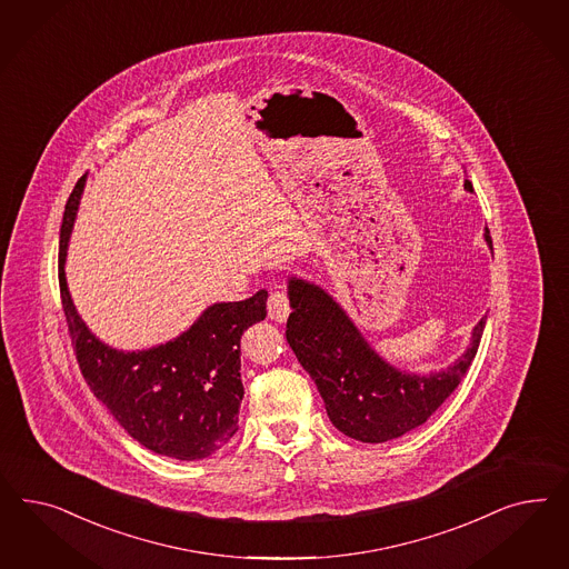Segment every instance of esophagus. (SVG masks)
I'll list each match as a JSON object with an SVG mask.
<instances>
[{"label":"esophagus","instance_id":"1","mask_svg":"<svg viewBox=\"0 0 569 569\" xmlns=\"http://www.w3.org/2000/svg\"><path fill=\"white\" fill-rule=\"evenodd\" d=\"M267 309H269V317H271L273 321L283 323V321L288 319V315H290V296H288V292H286L283 288L271 292L269 302H267Z\"/></svg>","mask_w":569,"mask_h":569}]
</instances>
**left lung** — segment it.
Here are the masks:
<instances>
[{
  "mask_svg": "<svg viewBox=\"0 0 569 569\" xmlns=\"http://www.w3.org/2000/svg\"><path fill=\"white\" fill-rule=\"evenodd\" d=\"M466 190L473 191L471 181H466ZM486 241L492 248L488 229ZM288 293L292 312L286 338L315 379L331 423L346 436L371 445L398 438L438 411L466 378L486 326L482 317L466 355L447 371L421 378L381 361L321 288L292 277Z\"/></svg>",
  "mask_w": 569,
  "mask_h": 569,
  "instance_id": "obj_1",
  "label": "left lung"
}]
</instances>
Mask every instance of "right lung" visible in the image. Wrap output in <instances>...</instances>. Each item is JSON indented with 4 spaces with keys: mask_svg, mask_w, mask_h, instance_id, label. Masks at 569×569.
Here are the masks:
<instances>
[{
    "mask_svg": "<svg viewBox=\"0 0 569 569\" xmlns=\"http://www.w3.org/2000/svg\"><path fill=\"white\" fill-rule=\"evenodd\" d=\"M86 174L77 181L60 229V298L77 362L93 395L141 447L179 461L207 459L238 431L243 386L240 340L267 317V290L208 307L186 333L141 352L102 345L70 300L64 259Z\"/></svg>",
    "mask_w": 569,
    "mask_h": 569,
    "instance_id": "add662e5",
    "label": "right lung"
}]
</instances>
